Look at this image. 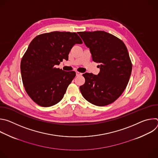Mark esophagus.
Wrapping results in <instances>:
<instances>
[{"mask_svg":"<svg viewBox=\"0 0 158 158\" xmlns=\"http://www.w3.org/2000/svg\"><path fill=\"white\" fill-rule=\"evenodd\" d=\"M81 75H82V73H81L78 72V71H76V76H81Z\"/></svg>","mask_w":158,"mask_h":158,"instance_id":"34e87169","label":"esophagus"}]
</instances>
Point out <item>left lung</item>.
I'll return each instance as SVG.
<instances>
[{
  "label": "left lung",
  "instance_id": "left-lung-1",
  "mask_svg": "<svg viewBox=\"0 0 158 158\" xmlns=\"http://www.w3.org/2000/svg\"><path fill=\"white\" fill-rule=\"evenodd\" d=\"M89 48L93 60L99 63L97 75L85 73V83L79 87L90 103L104 106L114 102L125 90L132 71V63L124 43L104 31L79 32Z\"/></svg>",
  "mask_w": 158,
  "mask_h": 158
}]
</instances>
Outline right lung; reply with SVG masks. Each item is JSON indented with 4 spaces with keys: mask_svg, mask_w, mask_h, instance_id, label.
Segmentation results:
<instances>
[{
    "mask_svg": "<svg viewBox=\"0 0 158 158\" xmlns=\"http://www.w3.org/2000/svg\"><path fill=\"white\" fill-rule=\"evenodd\" d=\"M82 41L75 32H51L36 36L22 57L20 71L26 93L38 105L50 107L60 102L76 76L56 65L68 55L76 44Z\"/></svg>",
    "mask_w": 158,
    "mask_h": 158,
    "instance_id": "add662e5",
    "label": "right lung"
}]
</instances>
